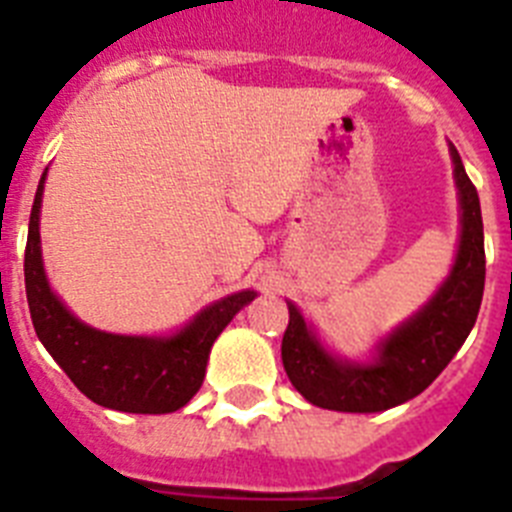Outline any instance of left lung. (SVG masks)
Returning <instances> with one entry per match:
<instances>
[{
    "instance_id": "1",
    "label": "left lung",
    "mask_w": 512,
    "mask_h": 512,
    "mask_svg": "<svg viewBox=\"0 0 512 512\" xmlns=\"http://www.w3.org/2000/svg\"><path fill=\"white\" fill-rule=\"evenodd\" d=\"M461 205V235L451 274L436 295L377 346L372 361H343L328 354L292 302L282 338L289 382L307 402L341 413H379L413 400L449 366L474 328L485 292V233L479 194L451 146Z\"/></svg>"
}]
</instances>
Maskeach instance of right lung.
Returning <instances> with one entry per match:
<instances>
[{"mask_svg": "<svg viewBox=\"0 0 512 512\" xmlns=\"http://www.w3.org/2000/svg\"><path fill=\"white\" fill-rule=\"evenodd\" d=\"M45 171L35 192L25 246L27 305L40 343L71 382L102 408L143 415L184 408L202 387L215 338L256 292L246 289L212 302L169 338L117 336L84 325L63 307L45 279L38 228Z\"/></svg>", "mask_w": 512, "mask_h": 512, "instance_id": "right-lung-1", "label": "right lung"}]
</instances>
